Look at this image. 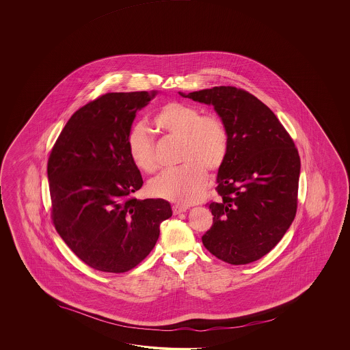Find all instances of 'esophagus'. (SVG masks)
<instances>
[{"instance_id":"esophagus-1","label":"esophagus","mask_w":350,"mask_h":350,"mask_svg":"<svg viewBox=\"0 0 350 350\" xmlns=\"http://www.w3.org/2000/svg\"><path fill=\"white\" fill-rule=\"evenodd\" d=\"M186 210H187V208L181 206V205H174V206H172L174 215H178V214H181V213H185Z\"/></svg>"}]
</instances>
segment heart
Wrapping results in <instances>:
<instances>
[{
    "mask_svg": "<svg viewBox=\"0 0 350 350\" xmlns=\"http://www.w3.org/2000/svg\"><path fill=\"white\" fill-rule=\"evenodd\" d=\"M154 126L181 139L176 169L161 172L149 184L150 195L190 205L200 200L208 186V174L220 170L229 151V134L216 116H202L191 104L172 101L152 118ZM127 151L135 166L145 172L157 170L154 144L142 124L131 127L127 135Z\"/></svg>",
    "mask_w": 350,
    "mask_h": 350,
    "instance_id": "obj_1",
    "label": "heart"
}]
</instances>
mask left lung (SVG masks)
Returning a JSON list of instances; mask_svg holds the SVG:
<instances>
[{"mask_svg":"<svg viewBox=\"0 0 350 350\" xmlns=\"http://www.w3.org/2000/svg\"><path fill=\"white\" fill-rule=\"evenodd\" d=\"M213 105L229 134L228 157L216 178L214 221L201 238L217 259L232 265L259 260L282 240L297 214L300 157L274 112L232 86L178 92Z\"/></svg>","mask_w":350,"mask_h":350,"instance_id":"1","label":"left lung"}]
</instances>
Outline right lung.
I'll use <instances>...</instances> for the list:
<instances>
[{
  "instance_id": "right-lung-1",
  "label": "right lung",
  "mask_w": 350,
  "mask_h": 350,
  "mask_svg": "<svg viewBox=\"0 0 350 350\" xmlns=\"http://www.w3.org/2000/svg\"><path fill=\"white\" fill-rule=\"evenodd\" d=\"M157 94L110 92L82 106L49 157L53 225L75 255L100 271L140 264L172 215L169 201L131 198L144 181L129 157L127 135Z\"/></svg>"
}]
</instances>
